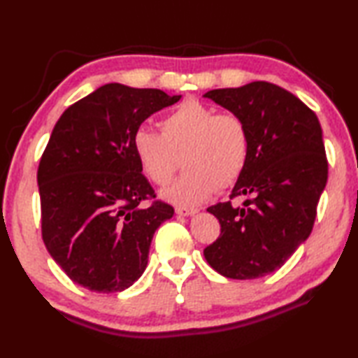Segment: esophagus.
<instances>
[{
	"label": "esophagus",
	"mask_w": 358,
	"mask_h": 358,
	"mask_svg": "<svg viewBox=\"0 0 358 358\" xmlns=\"http://www.w3.org/2000/svg\"><path fill=\"white\" fill-rule=\"evenodd\" d=\"M175 213L180 216H192L197 213L196 208H189V207H177L175 208Z\"/></svg>",
	"instance_id": "34e87169"
}]
</instances>
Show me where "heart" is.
Masks as SVG:
<instances>
[{
  "mask_svg": "<svg viewBox=\"0 0 358 358\" xmlns=\"http://www.w3.org/2000/svg\"><path fill=\"white\" fill-rule=\"evenodd\" d=\"M161 134L141 126L132 147L142 172L155 185H167L183 156L186 172L162 191L169 202L196 207L229 187L243 173L250 132L243 118L217 113L197 99H185L161 120Z\"/></svg>",
  "mask_w": 358,
  "mask_h": 358,
  "instance_id": "heart-1",
  "label": "heart"
}]
</instances>
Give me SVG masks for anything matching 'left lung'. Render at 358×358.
I'll use <instances>...</instances> for the list:
<instances>
[{"mask_svg":"<svg viewBox=\"0 0 358 358\" xmlns=\"http://www.w3.org/2000/svg\"><path fill=\"white\" fill-rule=\"evenodd\" d=\"M243 118L250 156L230 199L207 208L221 235L203 250L211 268L232 280H256L281 268L310 237L329 164L322 128L310 107L278 85L251 82L203 94Z\"/></svg>","mask_w":358,"mask_h":358,"instance_id":"1","label":"left lung"}]
</instances>
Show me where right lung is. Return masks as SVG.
Instances as JSON below:
<instances>
[{"instance_id": "right-lung-1", "label": "right lung", "mask_w": 358, "mask_h": 358, "mask_svg": "<svg viewBox=\"0 0 358 358\" xmlns=\"http://www.w3.org/2000/svg\"><path fill=\"white\" fill-rule=\"evenodd\" d=\"M155 88L107 83L66 108L41 157L42 240L72 281L121 292L147 268L156 229L173 216L132 147L150 115L180 101Z\"/></svg>"}]
</instances>
